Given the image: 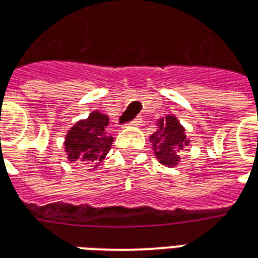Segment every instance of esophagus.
Listing matches in <instances>:
<instances>
[{"instance_id":"1","label":"esophagus","mask_w":258,"mask_h":258,"mask_svg":"<svg viewBox=\"0 0 258 258\" xmlns=\"http://www.w3.org/2000/svg\"><path fill=\"white\" fill-rule=\"evenodd\" d=\"M141 121H142L141 117H135L134 120H131V121H130V125H140Z\"/></svg>"}]
</instances>
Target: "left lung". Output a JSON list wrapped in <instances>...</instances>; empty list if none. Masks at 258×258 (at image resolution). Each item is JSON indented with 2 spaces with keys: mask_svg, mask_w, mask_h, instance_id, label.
<instances>
[{
  "mask_svg": "<svg viewBox=\"0 0 258 258\" xmlns=\"http://www.w3.org/2000/svg\"><path fill=\"white\" fill-rule=\"evenodd\" d=\"M157 130L152 134L151 142L159 162L173 167L178 163L177 149H182L189 141L185 137L184 127L174 116H167L166 120H159Z\"/></svg>",
  "mask_w": 258,
  "mask_h": 258,
  "instance_id": "left-lung-1",
  "label": "left lung"
}]
</instances>
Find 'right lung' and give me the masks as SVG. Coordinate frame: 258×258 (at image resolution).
Returning <instances> with one entry per match:
<instances>
[{"label":"right lung","instance_id":"1","mask_svg":"<svg viewBox=\"0 0 258 258\" xmlns=\"http://www.w3.org/2000/svg\"><path fill=\"white\" fill-rule=\"evenodd\" d=\"M107 124L109 117L98 110L91 113L88 118L74 124L64 141L69 162L81 164L101 163L113 142L112 135L106 133Z\"/></svg>","mask_w":258,"mask_h":258}]
</instances>
